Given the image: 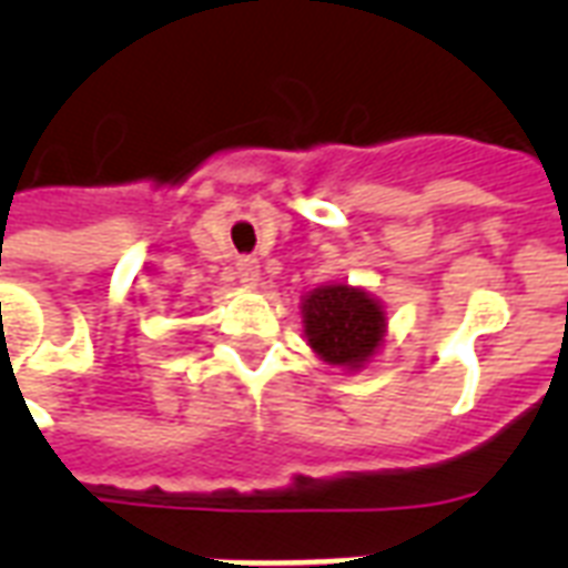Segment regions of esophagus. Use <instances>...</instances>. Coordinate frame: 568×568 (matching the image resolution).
Segmentation results:
<instances>
[{
    "instance_id": "obj_1",
    "label": "esophagus",
    "mask_w": 568,
    "mask_h": 568,
    "mask_svg": "<svg viewBox=\"0 0 568 568\" xmlns=\"http://www.w3.org/2000/svg\"><path fill=\"white\" fill-rule=\"evenodd\" d=\"M235 274H239L241 285L253 288V285H258V276H262V271H258L256 258H239V267H235Z\"/></svg>"
}]
</instances>
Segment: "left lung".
<instances>
[{"instance_id":"1","label":"left lung","mask_w":568,"mask_h":568,"mask_svg":"<svg viewBox=\"0 0 568 568\" xmlns=\"http://www.w3.org/2000/svg\"><path fill=\"white\" fill-rule=\"evenodd\" d=\"M303 333L315 354L342 372H359L386 342V306L359 285L327 283L301 303Z\"/></svg>"}]
</instances>
